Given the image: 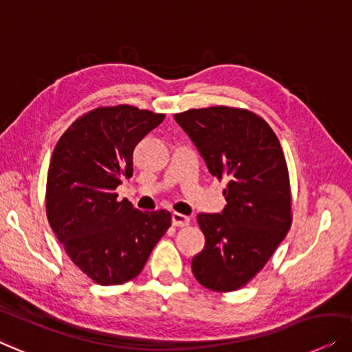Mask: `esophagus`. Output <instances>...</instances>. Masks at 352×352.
Listing matches in <instances>:
<instances>
[{
  "instance_id": "34e87169",
  "label": "esophagus",
  "mask_w": 352,
  "mask_h": 352,
  "mask_svg": "<svg viewBox=\"0 0 352 352\" xmlns=\"http://www.w3.org/2000/svg\"><path fill=\"white\" fill-rule=\"evenodd\" d=\"M188 222H190V219L184 216V214H179V212L171 214V223L175 227H186V226H188Z\"/></svg>"
}]
</instances>
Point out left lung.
Masks as SVG:
<instances>
[{
  "mask_svg": "<svg viewBox=\"0 0 352 352\" xmlns=\"http://www.w3.org/2000/svg\"><path fill=\"white\" fill-rule=\"evenodd\" d=\"M175 119L211 175L228 182L222 212L197 217L205 248L192 258L193 276L206 289L232 292L261 272L292 223L286 157L274 131L251 111L214 106Z\"/></svg>",
  "mask_w": 352,
  "mask_h": 352,
  "instance_id": "obj_1",
  "label": "left lung"
}]
</instances>
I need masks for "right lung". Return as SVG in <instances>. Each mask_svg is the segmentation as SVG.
Listing matches in <instances>:
<instances>
[{
  "mask_svg": "<svg viewBox=\"0 0 352 352\" xmlns=\"http://www.w3.org/2000/svg\"><path fill=\"white\" fill-rule=\"evenodd\" d=\"M164 114L129 104L90 111L62 135L47 173L50 227L80 272L101 286L141 273L171 226L166 210L142 212L116 188L133 176V151Z\"/></svg>",
  "mask_w": 352,
  "mask_h": 352,
  "instance_id": "add662e5",
  "label": "right lung"
}]
</instances>
